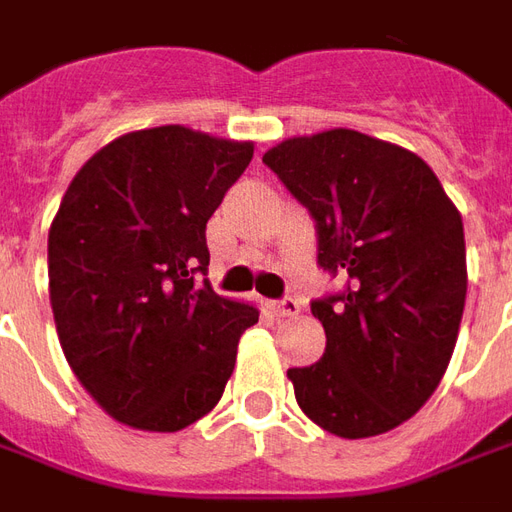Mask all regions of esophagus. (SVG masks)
<instances>
[{
  "instance_id": "34e87169",
  "label": "esophagus",
  "mask_w": 512,
  "mask_h": 512,
  "mask_svg": "<svg viewBox=\"0 0 512 512\" xmlns=\"http://www.w3.org/2000/svg\"><path fill=\"white\" fill-rule=\"evenodd\" d=\"M271 310H274V315H279V318H296L301 312V304L296 299H282V301H271L268 304Z\"/></svg>"
}]
</instances>
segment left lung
I'll use <instances>...</instances> for the list:
<instances>
[{"label": "left lung", "instance_id": "obj_1", "mask_svg": "<svg viewBox=\"0 0 512 512\" xmlns=\"http://www.w3.org/2000/svg\"><path fill=\"white\" fill-rule=\"evenodd\" d=\"M263 161L315 219L318 266L348 277L343 293L312 301L326 351L288 370L301 411L340 439L403 425L455 351L461 213L417 153L351 128L293 136Z\"/></svg>", "mask_w": 512, "mask_h": 512}]
</instances>
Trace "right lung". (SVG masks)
I'll return each instance as SVG.
<instances>
[{"mask_svg": "<svg viewBox=\"0 0 512 512\" xmlns=\"http://www.w3.org/2000/svg\"><path fill=\"white\" fill-rule=\"evenodd\" d=\"M255 153L158 126L117 136L84 164L49 230V299L62 354L109 417L175 433L233 376L252 304L213 293L205 224Z\"/></svg>", "mask_w": 512, "mask_h": 512, "instance_id": "1", "label": "right lung"}]
</instances>
